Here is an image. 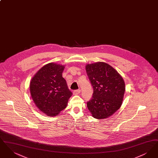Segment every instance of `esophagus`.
Segmentation results:
<instances>
[{"label": "esophagus", "mask_w": 158, "mask_h": 158, "mask_svg": "<svg viewBox=\"0 0 158 158\" xmlns=\"http://www.w3.org/2000/svg\"><path fill=\"white\" fill-rule=\"evenodd\" d=\"M80 92H81V89H77V90H75L73 91V94L77 95V94H80Z\"/></svg>", "instance_id": "34e87169"}]
</instances>
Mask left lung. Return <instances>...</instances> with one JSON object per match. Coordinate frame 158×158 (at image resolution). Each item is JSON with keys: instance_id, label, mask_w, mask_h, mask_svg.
Instances as JSON below:
<instances>
[{"instance_id": "8db88e82", "label": "left lung", "mask_w": 158, "mask_h": 158, "mask_svg": "<svg viewBox=\"0 0 158 158\" xmlns=\"http://www.w3.org/2000/svg\"><path fill=\"white\" fill-rule=\"evenodd\" d=\"M86 71L93 88L87 107L92 116L104 119L113 115L122 104L125 83L120 75L104 62L87 64Z\"/></svg>"}]
</instances>
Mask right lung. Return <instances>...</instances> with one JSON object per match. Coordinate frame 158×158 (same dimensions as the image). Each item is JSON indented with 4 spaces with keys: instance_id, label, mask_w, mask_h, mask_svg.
I'll return each instance as SVG.
<instances>
[{
    "instance_id": "add662e5",
    "label": "right lung",
    "mask_w": 158,
    "mask_h": 158,
    "mask_svg": "<svg viewBox=\"0 0 158 158\" xmlns=\"http://www.w3.org/2000/svg\"><path fill=\"white\" fill-rule=\"evenodd\" d=\"M64 66L50 63L41 68L30 82L31 97L35 105L48 116L58 115L72 95L62 77Z\"/></svg>"
}]
</instances>
